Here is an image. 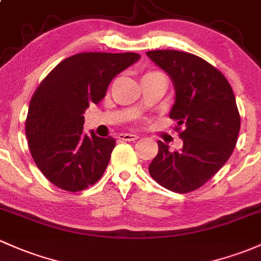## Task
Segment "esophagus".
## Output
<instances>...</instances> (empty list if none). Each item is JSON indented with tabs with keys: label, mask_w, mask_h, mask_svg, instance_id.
Returning <instances> with one entry per match:
<instances>
[{
	"label": "esophagus",
	"mask_w": 261,
	"mask_h": 261,
	"mask_svg": "<svg viewBox=\"0 0 261 261\" xmlns=\"http://www.w3.org/2000/svg\"><path fill=\"white\" fill-rule=\"evenodd\" d=\"M118 138L120 141H125V142H136L137 139L139 138L137 134H132V133H120L118 136Z\"/></svg>",
	"instance_id": "1"
}]
</instances>
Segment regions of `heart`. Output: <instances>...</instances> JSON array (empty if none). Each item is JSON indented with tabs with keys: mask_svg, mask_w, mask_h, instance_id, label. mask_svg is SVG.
Returning <instances> with one entry per match:
<instances>
[{
	"mask_svg": "<svg viewBox=\"0 0 261 261\" xmlns=\"http://www.w3.org/2000/svg\"><path fill=\"white\" fill-rule=\"evenodd\" d=\"M147 74H149V73H147Z\"/></svg>",
	"mask_w": 261,
	"mask_h": 261,
	"instance_id": "b5f03b06",
	"label": "heart"
}]
</instances>
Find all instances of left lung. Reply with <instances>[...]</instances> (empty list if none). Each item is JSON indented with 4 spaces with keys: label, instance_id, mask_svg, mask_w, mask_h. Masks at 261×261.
I'll use <instances>...</instances> for the list:
<instances>
[{
    "label": "left lung",
    "instance_id": "8db88e82",
    "mask_svg": "<svg viewBox=\"0 0 261 261\" xmlns=\"http://www.w3.org/2000/svg\"><path fill=\"white\" fill-rule=\"evenodd\" d=\"M169 74L174 86V105L169 117L183 147L169 150L158 141L159 150L149 164L158 184L175 193L198 189L226 163L240 130V116L234 92L220 71L192 53L158 49L147 52Z\"/></svg>",
    "mask_w": 261,
    "mask_h": 261
}]
</instances>
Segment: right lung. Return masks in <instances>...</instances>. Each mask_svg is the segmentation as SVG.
<instances>
[{"label":"right lung","mask_w":261,"mask_h":261,"mask_svg":"<svg viewBox=\"0 0 261 261\" xmlns=\"http://www.w3.org/2000/svg\"><path fill=\"white\" fill-rule=\"evenodd\" d=\"M141 58L138 53L85 52L58 63L30 102L26 136L43 175L61 189L80 192L99 180L116 147L112 137L83 132V113L106 97L109 83Z\"/></svg>","instance_id":"obj_1"}]
</instances>
